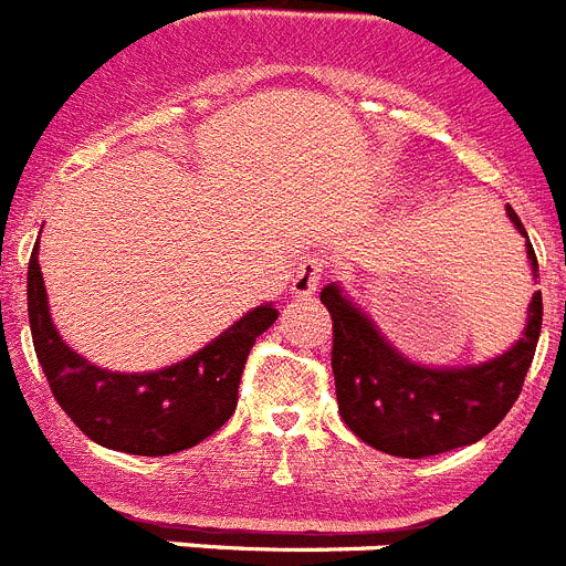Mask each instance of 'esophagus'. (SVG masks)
Here are the masks:
<instances>
[{
	"instance_id": "esophagus-1",
	"label": "esophagus",
	"mask_w": 566,
	"mask_h": 566,
	"mask_svg": "<svg viewBox=\"0 0 566 566\" xmlns=\"http://www.w3.org/2000/svg\"><path fill=\"white\" fill-rule=\"evenodd\" d=\"M325 268H327L325 259H316V255L298 259L296 264H293L291 291L296 293V296H311V293H316V284H319Z\"/></svg>"
}]
</instances>
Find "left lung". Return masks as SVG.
Returning a JSON list of instances; mask_svg holds the SVG:
<instances>
[{
	"label": "left lung",
	"instance_id": "left-lung-1",
	"mask_svg": "<svg viewBox=\"0 0 566 566\" xmlns=\"http://www.w3.org/2000/svg\"><path fill=\"white\" fill-rule=\"evenodd\" d=\"M506 216L526 241L538 279V259L521 218ZM334 319V365L339 415L363 443L394 458H429L478 443L517 400L541 336V291L526 307L524 334L503 354L478 365H422L391 345L371 313L336 282L319 293Z\"/></svg>",
	"mask_w": 566,
	"mask_h": 566
}]
</instances>
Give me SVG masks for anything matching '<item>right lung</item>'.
<instances>
[{
	"mask_svg": "<svg viewBox=\"0 0 566 566\" xmlns=\"http://www.w3.org/2000/svg\"><path fill=\"white\" fill-rule=\"evenodd\" d=\"M275 319L279 311L264 302L180 363L144 374L108 371L69 348L56 331L40 241L28 264V322L51 391L85 437L114 452L160 458L216 434L235 411L247 354Z\"/></svg>",
	"mask_w": 566,
	"mask_h": 566,
	"instance_id": "obj_1",
	"label": "right lung"
}]
</instances>
